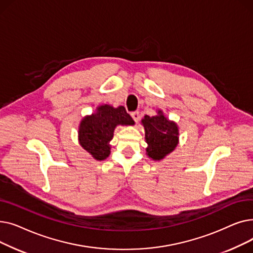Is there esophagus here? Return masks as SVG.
I'll use <instances>...</instances> for the list:
<instances>
[{
  "instance_id": "obj_1",
  "label": "esophagus",
  "mask_w": 253,
  "mask_h": 253,
  "mask_svg": "<svg viewBox=\"0 0 253 253\" xmlns=\"http://www.w3.org/2000/svg\"><path fill=\"white\" fill-rule=\"evenodd\" d=\"M131 117H132V119L134 120L135 123H137V122L139 121V113H138V112H133V113H131Z\"/></svg>"
}]
</instances>
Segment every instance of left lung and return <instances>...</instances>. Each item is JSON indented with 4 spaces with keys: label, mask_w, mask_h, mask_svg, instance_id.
<instances>
[{
    "label": "left lung",
    "mask_w": 253,
    "mask_h": 253,
    "mask_svg": "<svg viewBox=\"0 0 253 253\" xmlns=\"http://www.w3.org/2000/svg\"><path fill=\"white\" fill-rule=\"evenodd\" d=\"M144 128V139L148 143L145 154L153 161H161L173 152L179 141V128L177 123L169 120L162 110H157V115H145L141 119Z\"/></svg>",
    "instance_id": "obj_1"
}]
</instances>
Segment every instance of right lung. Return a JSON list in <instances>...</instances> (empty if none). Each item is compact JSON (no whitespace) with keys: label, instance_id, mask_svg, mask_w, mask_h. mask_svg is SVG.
<instances>
[{"label":"right lung","instance_id":"obj_1","mask_svg":"<svg viewBox=\"0 0 253 253\" xmlns=\"http://www.w3.org/2000/svg\"><path fill=\"white\" fill-rule=\"evenodd\" d=\"M118 125L133 126L134 121L122 105L114 108L111 104H100L80 122L79 143L94 160H105L111 154L110 142Z\"/></svg>","mask_w":253,"mask_h":253}]
</instances>
